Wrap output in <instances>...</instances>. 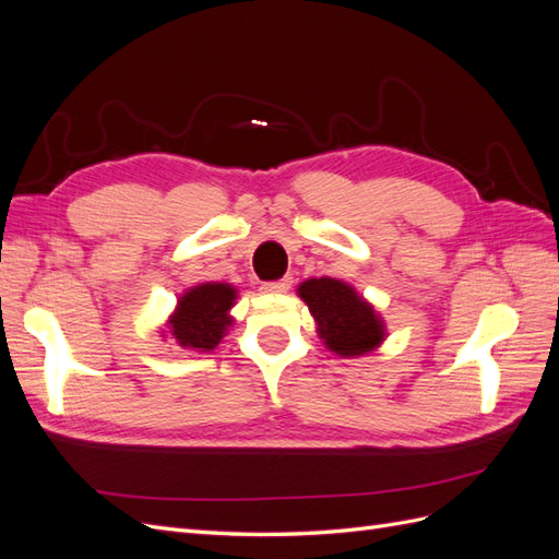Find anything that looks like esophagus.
Segmentation results:
<instances>
[{
	"instance_id": "obj_1",
	"label": "esophagus",
	"mask_w": 559,
	"mask_h": 559,
	"mask_svg": "<svg viewBox=\"0 0 559 559\" xmlns=\"http://www.w3.org/2000/svg\"><path fill=\"white\" fill-rule=\"evenodd\" d=\"M292 289V277H284V280H277V282H265L261 284V292L263 294H286Z\"/></svg>"
}]
</instances>
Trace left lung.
<instances>
[{
    "label": "left lung",
    "mask_w": 559,
    "mask_h": 559,
    "mask_svg": "<svg viewBox=\"0 0 559 559\" xmlns=\"http://www.w3.org/2000/svg\"><path fill=\"white\" fill-rule=\"evenodd\" d=\"M296 294L314 317L321 343L337 357L357 359L384 343V319L352 284L335 277H312L300 282Z\"/></svg>",
    "instance_id": "obj_1"
}]
</instances>
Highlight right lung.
<instances>
[{"instance_id": "add662e5", "label": "right lung", "mask_w": 559, "mask_h": 559, "mask_svg": "<svg viewBox=\"0 0 559 559\" xmlns=\"http://www.w3.org/2000/svg\"><path fill=\"white\" fill-rule=\"evenodd\" d=\"M235 300L238 289L233 284L200 282L177 298V306L165 319L160 333L181 349L214 352L235 324L230 314Z\"/></svg>"}]
</instances>
